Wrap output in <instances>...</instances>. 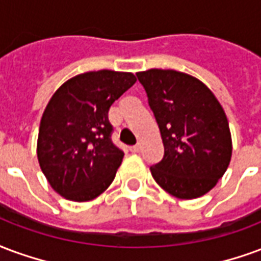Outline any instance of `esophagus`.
<instances>
[{
    "label": "esophagus",
    "instance_id": "1",
    "mask_svg": "<svg viewBox=\"0 0 261 261\" xmlns=\"http://www.w3.org/2000/svg\"><path fill=\"white\" fill-rule=\"evenodd\" d=\"M140 149H142V147H140V144H135V146H130V147H129V150H130L132 153H139Z\"/></svg>",
    "mask_w": 261,
    "mask_h": 261
}]
</instances>
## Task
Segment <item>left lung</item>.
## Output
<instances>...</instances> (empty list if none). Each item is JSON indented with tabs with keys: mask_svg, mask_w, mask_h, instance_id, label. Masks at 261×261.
Returning a JSON list of instances; mask_svg holds the SVG:
<instances>
[{
	"mask_svg": "<svg viewBox=\"0 0 261 261\" xmlns=\"http://www.w3.org/2000/svg\"><path fill=\"white\" fill-rule=\"evenodd\" d=\"M136 76L164 144L163 160L150 167L154 180L178 199L206 195L231 161V133L221 104L204 83L182 72L150 69Z\"/></svg>",
	"mask_w": 261,
	"mask_h": 261,
	"instance_id": "1",
	"label": "left lung"
}]
</instances>
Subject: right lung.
Returning a JSON list of instances; mask_svg holds the SVG:
<instances>
[{"mask_svg": "<svg viewBox=\"0 0 261 261\" xmlns=\"http://www.w3.org/2000/svg\"><path fill=\"white\" fill-rule=\"evenodd\" d=\"M135 82L128 72H86L66 81L47 104L37 157L53 189L68 200H93L115 178L123 151L112 143L108 111Z\"/></svg>", "mask_w": 261, "mask_h": 261, "instance_id": "obj_1", "label": "right lung"}]
</instances>
